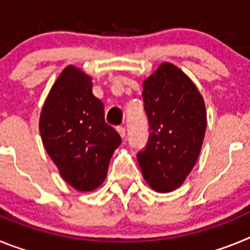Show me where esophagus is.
I'll return each instance as SVG.
<instances>
[{
  "mask_svg": "<svg viewBox=\"0 0 250 250\" xmlns=\"http://www.w3.org/2000/svg\"><path fill=\"white\" fill-rule=\"evenodd\" d=\"M116 130H118L119 135H120L121 138H124V136H125V134H126V130H125V127L124 126H118L116 127Z\"/></svg>",
  "mask_w": 250,
  "mask_h": 250,
  "instance_id": "esophagus-1",
  "label": "esophagus"
}]
</instances>
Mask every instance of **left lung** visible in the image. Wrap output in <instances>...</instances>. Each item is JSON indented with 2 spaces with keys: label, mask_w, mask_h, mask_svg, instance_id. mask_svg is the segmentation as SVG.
Segmentation results:
<instances>
[{
  "label": "left lung",
  "mask_w": 250,
  "mask_h": 250,
  "mask_svg": "<svg viewBox=\"0 0 250 250\" xmlns=\"http://www.w3.org/2000/svg\"><path fill=\"white\" fill-rule=\"evenodd\" d=\"M149 140L138 152L141 173L159 193L184 183L199 156L207 129L203 96L175 65L161 63L143 83Z\"/></svg>",
  "instance_id": "left-lung-1"
}]
</instances>
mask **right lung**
<instances>
[{
	"label": "right lung",
	"instance_id": "obj_1",
	"mask_svg": "<svg viewBox=\"0 0 250 250\" xmlns=\"http://www.w3.org/2000/svg\"><path fill=\"white\" fill-rule=\"evenodd\" d=\"M40 134L61 176L79 191L103 184L121 144L118 131L105 123L91 77L71 65L60 74L43 104Z\"/></svg>",
	"mask_w": 250,
	"mask_h": 250
}]
</instances>
